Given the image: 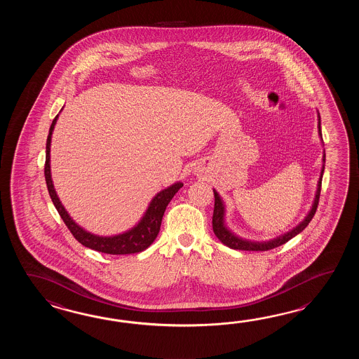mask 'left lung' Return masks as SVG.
Instances as JSON below:
<instances>
[{
    "label": "left lung",
    "instance_id": "8db88e82",
    "mask_svg": "<svg viewBox=\"0 0 359 359\" xmlns=\"http://www.w3.org/2000/svg\"><path fill=\"white\" fill-rule=\"evenodd\" d=\"M318 133H320V136L322 137L320 114H318ZM325 158H326V155L323 154V163H325ZM323 170H325V165L322 167V170H320V181H318V184H317V192H316V198H314L312 209H311V212L308 213V215L305 217L304 221L302 222V223H299L295 229H291L290 232L285 233L283 236L273 238V240H271V241H264V243L248 241V240H244V238H241V237H237L235 233H232V232L224 226V204H223V201H222L219 194H218L217 191L213 190V231L214 233H215V236L218 237L219 241H222L226 246H229L231 249H235V250L267 252V250H271V249H275L277 246L286 244L292 237H295L298 233H300V232L309 224V222L312 221V218L314 217V214H316V210H317V206H318V201H320V184H322Z\"/></svg>",
    "mask_w": 359,
    "mask_h": 359
}]
</instances>
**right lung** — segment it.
Segmentation results:
<instances>
[{"label": "right lung", "instance_id": "1", "mask_svg": "<svg viewBox=\"0 0 359 359\" xmlns=\"http://www.w3.org/2000/svg\"><path fill=\"white\" fill-rule=\"evenodd\" d=\"M57 116H55L53 124L50 127V132L47 136L46 141V163H45V178H46L47 190L50 194V198L54 203L56 210L60 214L61 219L67 224L72 235L76 237V241L90 248L96 252H105V254H113V255H124V254H135V252H144L150 245L153 244L154 240L158 236L161 231V219L164 212L167 209L169 201L176 195L177 191L183 186L182 182H177L168 189L161 191L156 194V196L151 200L150 205L146 210L145 215L142 219L138 222L137 226H135L130 231L115 235V236L104 237L97 236L84 231L79 227L76 222L69 217L68 212L61 204L60 200L56 195V191L51 180V172H50V146H51V136L54 130L55 124L57 121Z\"/></svg>", "mask_w": 359, "mask_h": 359}]
</instances>
